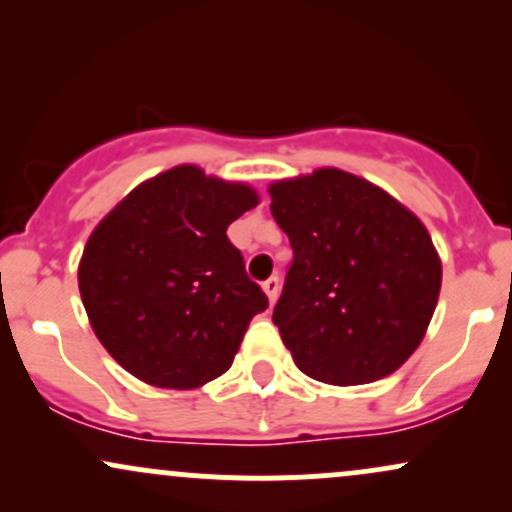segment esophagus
Here are the masks:
<instances>
[{"label": "esophagus", "instance_id": "34e87169", "mask_svg": "<svg viewBox=\"0 0 512 512\" xmlns=\"http://www.w3.org/2000/svg\"><path fill=\"white\" fill-rule=\"evenodd\" d=\"M262 291L267 293L269 303H276V298H279V276H269L267 281H262Z\"/></svg>", "mask_w": 512, "mask_h": 512}]
</instances>
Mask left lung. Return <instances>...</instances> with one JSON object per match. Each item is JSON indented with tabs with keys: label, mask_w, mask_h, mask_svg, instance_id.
Listing matches in <instances>:
<instances>
[{
	"label": "left lung",
	"mask_w": 512,
	"mask_h": 512,
	"mask_svg": "<svg viewBox=\"0 0 512 512\" xmlns=\"http://www.w3.org/2000/svg\"><path fill=\"white\" fill-rule=\"evenodd\" d=\"M293 262L274 325L296 366L327 385H366L419 349L443 264L414 211L339 168L269 185Z\"/></svg>",
	"instance_id": "1"
}]
</instances>
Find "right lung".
I'll use <instances>...</instances> for the list:
<instances>
[{"label":"right lung","mask_w":512,"mask_h":512,"mask_svg":"<svg viewBox=\"0 0 512 512\" xmlns=\"http://www.w3.org/2000/svg\"><path fill=\"white\" fill-rule=\"evenodd\" d=\"M260 204L245 182L182 163L144 180L93 228L79 291L98 342L127 373L195 390L231 368L267 296L228 226Z\"/></svg>","instance_id":"1"}]
</instances>
